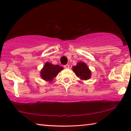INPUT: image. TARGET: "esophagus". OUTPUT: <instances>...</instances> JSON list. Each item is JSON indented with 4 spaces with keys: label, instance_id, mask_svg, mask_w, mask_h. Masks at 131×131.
I'll return each mask as SVG.
<instances>
[{
    "label": "esophagus",
    "instance_id": "esophagus-1",
    "mask_svg": "<svg viewBox=\"0 0 131 131\" xmlns=\"http://www.w3.org/2000/svg\"><path fill=\"white\" fill-rule=\"evenodd\" d=\"M64 68H66V69H69V65H64Z\"/></svg>",
    "mask_w": 131,
    "mask_h": 131
}]
</instances>
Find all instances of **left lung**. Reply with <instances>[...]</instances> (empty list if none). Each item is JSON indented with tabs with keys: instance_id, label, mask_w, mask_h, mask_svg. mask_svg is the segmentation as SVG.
I'll list each match as a JSON object with an SVG mask.
<instances>
[{
	"instance_id": "8db88e82",
	"label": "left lung",
	"mask_w": 131,
	"mask_h": 131,
	"mask_svg": "<svg viewBox=\"0 0 131 131\" xmlns=\"http://www.w3.org/2000/svg\"><path fill=\"white\" fill-rule=\"evenodd\" d=\"M72 70L76 76L81 80H87L90 79L91 76V72L89 69L87 64L83 62H80L77 65L72 68Z\"/></svg>"
}]
</instances>
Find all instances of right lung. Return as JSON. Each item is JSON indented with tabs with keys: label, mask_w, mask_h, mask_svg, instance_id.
Returning <instances> with one entry per match:
<instances>
[{
	"label": "right lung",
	"mask_w": 131,
	"mask_h": 131,
	"mask_svg": "<svg viewBox=\"0 0 131 131\" xmlns=\"http://www.w3.org/2000/svg\"><path fill=\"white\" fill-rule=\"evenodd\" d=\"M63 69L62 66L46 62L41 70L40 76L45 81H51Z\"/></svg>",
	"instance_id": "obj_1"
}]
</instances>
